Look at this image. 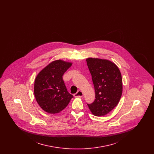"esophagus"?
I'll return each instance as SVG.
<instances>
[{
    "instance_id": "esophagus-1",
    "label": "esophagus",
    "mask_w": 154,
    "mask_h": 154,
    "mask_svg": "<svg viewBox=\"0 0 154 154\" xmlns=\"http://www.w3.org/2000/svg\"><path fill=\"white\" fill-rule=\"evenodd\" d=\"M83 95H84V94H83L82 92L81 91H79L76 94H75L74 95V97H82V96H83Z\"/></svg>"
}]
</instances>
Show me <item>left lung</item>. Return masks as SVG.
Wrapping results in <instances>:
<instances>
[{
  "label": "left lung",
  "mask_w": 154,
  "mask_h": 154,
  "mask_svg": "<svg viewBox=\"0 0 154 154\" xmlns=\"http://www.w3.org/2000/svg\"><path fill=\"white\" fill-rule=\"evenodd\" d=\"M95 91V99L87 104L95 116H103L116 107L122 94V80L117 65L109 60L86 59Z\"/></svg>",
  "instance_id": "1"
}]
</instances>
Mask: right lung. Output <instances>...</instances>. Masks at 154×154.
Returning <instances> with one entry per match:
<instances>
[{"label": "right lung", "mask_w": 154, "mask_h": 154, "mask_svg": "<svg viewBox=\"0 0 154 154\" xmlns=\"http://www.w3.org/2000/svg\"><path fill=\"white\" fill-rule=\"evenodd\" d=\"M62 60L52 62L37 74L34 94L37 102L47 112L56 114L65 109L73 96L66 89L62 76L72 66Z\"/></svg>", "instance_id": "1"}]
</instances>
